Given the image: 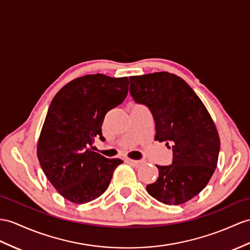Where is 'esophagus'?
I'll list each match as a JSON object with an SVG mask.
<instances>
[{
    "instance_id": "1",
    "label": "esophagus",
    "mask_w": 250,
    "mask_h": 250,
    "mask_svg": "<svg viewBox=\"0 0 250 250\" xmlns=\"http://www.w3.org/2000/svg\"><path fill=\"white\" fill-rule=\"evenodd\" d=\"M128 162L131 164L132 167H135L142 166V164L144 163V161H142V160H128Z\"/></svg>"
}]
</instances>
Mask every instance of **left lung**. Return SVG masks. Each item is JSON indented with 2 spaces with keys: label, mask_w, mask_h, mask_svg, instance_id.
I'll return each mask as SVG.
<instances>
[{
  "label": "left lung",
  "mask_w": 250,
  "mask_h": 250,
  "mask_svg": "<svg viewBox=\"0 0 250 250\" xmlns=\"http://www.w3.org/2000/svg\"><path fill=\"white\" fill-rule=\"evenodd\" d=\"M137 104L153 114L155 140L173 150L169 166H157L159 177L146 186L150 196L166 205H181L203 191L215 171L221 142L207 108L193 89L167 72L129 77Z\"/></svg>",
  "instance_id": "8db88e82"
}]
</instances>
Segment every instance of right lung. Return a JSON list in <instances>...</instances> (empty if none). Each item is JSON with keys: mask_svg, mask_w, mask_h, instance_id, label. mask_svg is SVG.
Returning a JSON list of instances; mask_svg holds the SVG:
<instances>
[{"mask_svg": "<svg viewBox=\"0 0 250 250\" xmlns=\"http://www.w3.org/2000/svg\"><path fill=\"white\" fill-rule=\"evenodd\" d=\"M128 78L84 75L54 96L42 126L37 156L42 171L62 196L86 204L106 191L114 169L123 163L95 153L106 113L128 93Z\"/></svg>", "mask_w": 250, "mask_h": 250, "instance_id": "add662e5", "label": "right lung"}]
</instances>
